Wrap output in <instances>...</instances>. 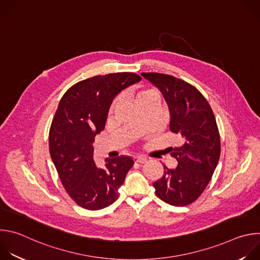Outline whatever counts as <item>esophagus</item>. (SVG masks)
I'll list each match as a JSON object with an SVG mask.
<instances>
[{
    "label": "esophagus",
    "mask_w": 260,
    "mask_h": 260,
    "mask_svg": "<svg viewBox=\"0 0 260 260\" xmlns=\"http://www.w3.org/2000/svg\"><path fill=\"white\" fill-rule=\"evenodd\" d=\"M135 162H138V164H145L147 161V158L144 157V156H136L134 158Z\"/></svg>",
    "instance_id": "esophagus-1"
}]
</instances>
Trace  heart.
<instances>
[{
    "label": "heart",
    "instance_id": "obj_1",
    "mask_svg": "<svg viewBox=\"0 0 260 260\" xmlns=\"http://www.w3.org/2000/svg\"><path fill=\"white\" fill-rule=\"evenodd\" d=\"M153 99H157V93L152 89H143L140 92H138V94L136 96V101L139 105H141L145 102L150 101V100H153ZM114 106H115V103L111 105L110 111H112L114 109Z\"/></svg>",
    "mask_w": 260,
    "mask_h": 260
}]
</instances>
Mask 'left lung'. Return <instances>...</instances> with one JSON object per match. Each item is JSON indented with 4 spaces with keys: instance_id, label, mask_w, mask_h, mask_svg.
<instances>
[{
    "instance_id": "obj_1",
    "label": "left lung",
    "mask_w": 260,
    "mask_h": 260,
    "mask_svg": "<svg viewBox=\"0 0 260 260\" xmlns=\"http://www.w3.org/2000/svg\"><path fill=\"white\" fill-rule=\"evenodd\" d=\"M162 93L170 111V129L182 139L171 148L176 169L164 166L162 177L153 183L156 196L167 204H192L206 189L217 167L221 143L213 111L205 96L188 82L160 73H142Z\"/></svg>"
}]
</instances>
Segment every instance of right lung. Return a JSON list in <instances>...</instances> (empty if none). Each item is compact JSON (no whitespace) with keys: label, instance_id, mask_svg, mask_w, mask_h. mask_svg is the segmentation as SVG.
<instances>
[{"label":"right lung","instance_id":"add662e5","mask_svg":"<svg viewBox=\"0 0 260 260\" xmlns=\"http://www.w3.org/2000/svg\"><path fill=\"white\" fill-rule=\"evenodd\" d=\"M142 78L135 73L94 76L71 86L62 95L49 131V151L70 198L87 210H101L118 199V189L134 166L129 156L93 160L94 138L104 128L109 108L122 89Z\"/></svg>","mask_w":260,"mask_h":260}]
</instances>
